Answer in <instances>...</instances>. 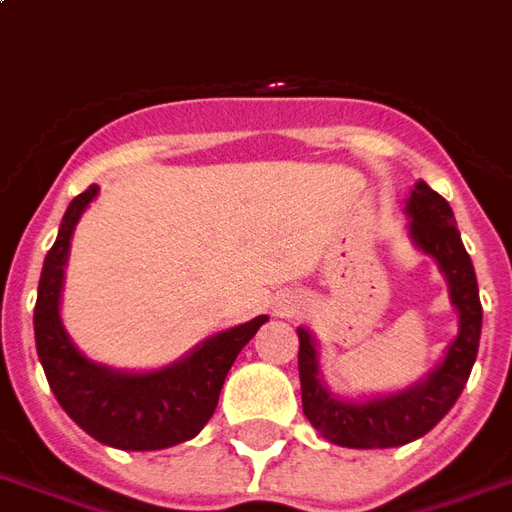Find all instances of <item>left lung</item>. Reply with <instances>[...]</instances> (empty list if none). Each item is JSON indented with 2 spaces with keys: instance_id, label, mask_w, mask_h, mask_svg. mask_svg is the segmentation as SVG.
<instances>
[{
  "instance_id": "8db88e82",
  "label": "left lung",
  "mask_w": 512,
  "mask_h": 512,
  "mask_svg": "<svg viewBox=\"0 0 512 512\" xmlns=\"http://www.w3.org/2000/svg\"><path fill=\"white\" fill-rule=\"evenodd\" d=\"M407 214L412 217L410 233L415 244L434 257L442 274L448 276L450 298L458 309V336L445 352V361L423 382L385 399L350 404L333 399L325 391L317 377L312 336L298 328V374L304 415L325 439L342 448H399L423 437L456 404L478 358L483 306L475 268L453 222V208L426 181H418L407 200Z\"/></svg>"
}]
</instances>
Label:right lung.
<instances>
[{
    "label": "right lung",
    "instance_id": "1",
    "mask_svg": "<svg viewBox=\"0 0 512 512\" xmlns=\"http://www.w3.org/2000/svg\"><path fill=\"white\" fill-rule=\"evenodd\" d=\"M94 195L97 184L73 198L64 211L59 236L45 255L34 304L37 355L62 410L97 442L121 450L170 448L192 439L206 426L217 410L230 366L268 317L260 314L238 328L211 336L184 361L160 372H113L83 358L62 328L59 295L75 222Z\"/></svg>",
    "mask_w": 512,
    "mask_h": 512
}]
</instances>
